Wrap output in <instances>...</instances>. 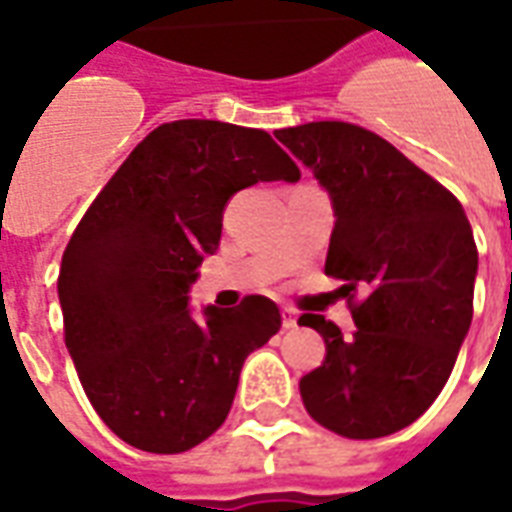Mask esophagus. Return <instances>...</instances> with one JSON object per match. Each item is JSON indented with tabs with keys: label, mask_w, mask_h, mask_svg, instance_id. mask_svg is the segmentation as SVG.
Listing matches in <instances>:
<instances>
[{
	"label": "esophagus",
	"mask_w": 512,
	"mask_h": 512,
	"mask_svg": "<svg viewBox=\"0 0 512 512\" xmlns=\"http://www.w3.org/2000/svg\"><path fill=\"white\" fill-rule=\"evenodd\" d=\"M296 321H299V318H296V312L290 310V307H285V310H282V329H296Z\"/></svg>",
	"instance_id": "esophagus-1"
}]
</instances>
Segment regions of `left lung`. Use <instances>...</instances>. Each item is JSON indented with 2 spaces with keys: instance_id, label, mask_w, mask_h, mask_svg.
Segmentation results:
<instances>
[{
  "instance_id": "left-lung-1",
  "label": "left lung",
  "mask_w": 512,
  "mask_h": 512,
  "mask_svg": "<svg viewBox=\"0 0 512 512\" xmlns=\"http://www.w3.org/2000/svg\"><path fill=\"white\" fill-rule=\"evenodd\" d=\"M277 139L334 205L326 274L354 332L304 312L326 343L299 381L304 408L345 439H381L422 417L447 384L474 312L477 246L455 194L354 123L282 128Z\"/></svg>"
}]
</instances>
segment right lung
<instances>
[{
	"label": "right lung",
	"mask_w": 512,
	"mask_h": 512,
	"mask_svg": "<svg viewBox=\"0 0 512 512\" xmlns=\"http://www.w3.org/2000/svg\"><path fill=\"white\" fill-rule=\"evenodd\" d=\"M301 178L260 128L164 123L109 178L62 255L65 345L106 428L136 450L175 455L219 430L246 356L282 326L266 296L189 312L202 257L222 238L235 191Z\"/></svg>",
	"instance_id": "1"
}]
</instances>
